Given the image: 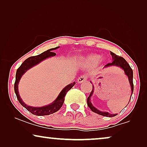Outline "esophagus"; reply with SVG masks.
Wrapping results in <instances>:
<instances>
[{
  "mask_svg": "<svg viewBox=\"0 0 147 147\" xmlns=\"http://www.w3.org/2000/svg\"><path fill=\"white\" fill-rule=\"evenodd\" d=\"M87 79H88V77H87V76H85V75L81 76H80V77L78 79V83L81 84V83H82V82L86 81V80H87Z\"/></svg>",
  "mask_w": 147,
  "mask_h": 147,
  "instance_id": "obj_1",
  "label": "esophagus"
}]
</instances>
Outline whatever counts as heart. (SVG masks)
<instances>
[{"mask_svg":"<svg viewBox=\"0 0 147 147\" xmlns=\"http://www.w3.org/2000/svg\"><path fill=\"white\" fill-rule=\"evenodd\" d=\"M100 60L101 61H104L105 60V58L100 57V55L98 54H92V55H88L87 57L84 59V63L88 65H94Z\"/></svg>","mask_w":147,"mask_h":147,"instance_id":"heart-1","label":"heart"}]
</instances>
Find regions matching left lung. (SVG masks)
Returning <instances> with one entry per match:
<instances>
[{
    "instance_id": "left-lung-1",
    "label": "left lung",
    "mask_w": 147,
    "mask_h": 147,
    "mask_svg": "<svg viewBox=\"0 0 147 147\" xmlns=\"http://www.w3.org/2000/svg\"><path fill=\"white\" fill-rule=\"evenodd\" d=\"M110 55H112V60H113V61H112V63H108L107 65H106L105 66H104V67H110V66H116V67H119L121 68L122 69L124 70V74L127 76V77L128 78V81H129L130 88H131V96H132V93H133V90H134L133 71H132V68L130 67L129 64L127 63V61H126L123 57H120V56L116 55L115 53H112V52H111V51H110ZM94 87L93 86H92V91L91 92L89 97H88L87 99L88 106H89V108L91 109L92 111L95 112V113H97L98 114H100V115L106 116V117H113V116H115L117 115V114H110L108 112L100 111V110H98L97 108H95L93 105H92V102H91V101H90V99H91L92 94H93V93H94ZM130 98H131V97H130ZM128 103H129V102H128Z\"/></svg>"
}]
</instances>
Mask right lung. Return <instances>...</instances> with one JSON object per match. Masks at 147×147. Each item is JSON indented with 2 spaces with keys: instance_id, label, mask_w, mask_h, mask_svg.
I'll list each match as a JSON object with an SVG mask.
<instances>
[{
  "instance_id": "1",
  "label": "right lung",
  "mask_w": 147,
  "mask_h": 147,
  "mask_svg": "<svg viewBox=\"0 0 147 147\" xmlns=\"http://www.w3.org/2000/svg\"><path fill=\"white\" fill-rule=\"evenodd\" d=\"M59 47H57L55 48H52V49H48L47 51H44L39 55L36 56H32L27 58V59L25 60L23 63L21 64V66L18 68L17 70V73H16V80L15 82V92L17 96V98L18 100H19V103L25 108L28 111H29L31 113H32L34 115L37 116H45V115H49L58 111L60 108H61L62 105H63L64 99H65V96L67 94V92L73 87V86L76 84V82H74L73 83L69 84V85L66 86L63 90H61L59 95L57 97V98L54 100V101L51 103L49 105L42 106V107H33V106H30L26 104L25 102L23 101L21 99V96H20L19 94V89H18V85H19V81L21 78L24 74L30 68L33 67V66L37 65L40 62H41L43 60L47 59V58L53 57V56L56 55L55 53L51 52L53 50H55Z\"/></svg>"
}]
</instances>
